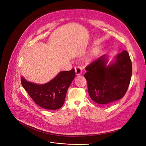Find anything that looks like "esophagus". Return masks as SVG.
<instances>
[{
    "label": "esophagus",
    "mask_w": 146,
    "mask_h": 146,
    "mask_svg": "<svg viewBox=\"0 0 146 146\" xmlns=\"http://www.w3.org/2000/svg\"><path fill=\"white\" fill-rule=\"evenodd\" d=\"M74 69H75V72H76V75L79 76V75H80L82 74V68L80 67H79V66L76 67L74 68Z\"/></svg>",
    "instance_id": "1"
}]
</instances>
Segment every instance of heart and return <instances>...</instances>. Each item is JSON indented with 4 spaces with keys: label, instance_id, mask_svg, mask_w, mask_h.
I'll use <instances>...</instances> for the list:
<instances>
[{
    "label": "heart",
    "instance_id": "b5f03b06",
    "mask_svg": "<svg viewBox=\"0 0 146 146\" xmlns=\"http://www.w3.org/2000/svg\"><path fill=\"white\" fill-rule=\"evenodd\" d=\"M95 54V50H93V51H92V55Z\"/></svg>",
    "mask_w": 146,
    "mask_h": 146
}]
</instances>
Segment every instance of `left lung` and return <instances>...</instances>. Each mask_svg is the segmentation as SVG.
<instances>
[{
	"mask_svg": "<svg viewBox=\"0 0 146 146\" xmlns=\"http://www.w3.org/2000/svg\"><path fill=\"white\" fill-rule=\"evenodd\" d=\"M103 55L86 67L84 74L88 93L99 104H108L118 101L125 94L132 76V64L129 54L122 51L109 64Z\"/></svg>",
	"mask_w": 146,
	"mask_h": 146,
	"instance_id": "1",
	"label": "left lung"
}]
</instances>
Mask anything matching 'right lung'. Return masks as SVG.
Returning a JSON list of instances; mask_svg holds the SVG:
<instances>
[{
  "instance_id": "right-lung-1",
  "label": "right lung",
  "mask_w": 146,
  "mask_h": 146,
  "mask_svg": "<svg viewBox=\"0 0 146 146\" xmlns=\"http://www.w3.org/2000/svg\"><path fill=\"white\" fill-rule=\"evenodd\" d=\"M75 77L74 68L60 72L45 84L27 81L21 76L22 85L36 104L42 108L56 110L63 106L67 89Z\"/></svg>"
}]
</instances>
